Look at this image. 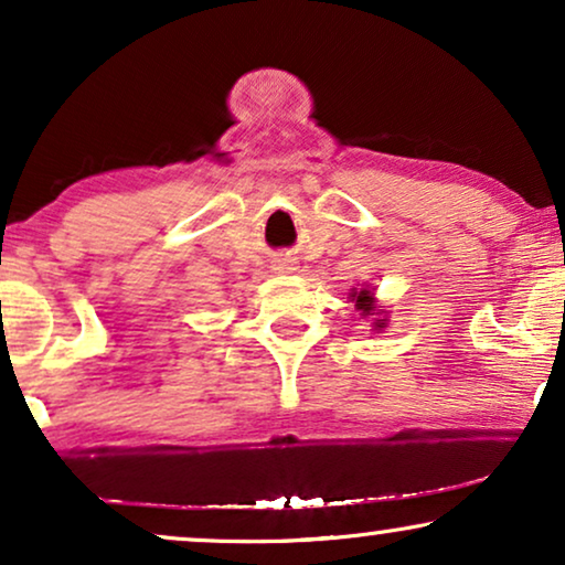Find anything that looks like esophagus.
Wrapping results in <instances>:
<instances>
[{
	"label": "esophagus",
	"mask_w": 565,
	"mask_h": 565,
	"mask_svg": "<svg viewBox=\"0 0 565 565\" xmlns=\"http://www.w3.org/2000/svg\"><path fill=\"white\" fill-rule=\"evenodd\" d=\"M273 269H275V273H292V269H296V257H292L290 252L275 254Z\"/></svg>",
	"instance_id": "obj_1"
}]
</instances>
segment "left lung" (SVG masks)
I'll return each instance as SVG.
<instances>
[{"label": "left lung", "instance_id": "left-lung-1", "mask_svg": "<svg viewBox=\"0 0 565 565\" xmlns=\"http://www.w3.org/2000/svg\"><path fill=\"white\" fill-rule=\"evenodd\" d=\"M350 298L354 300V311H360V316H370V311H375V298L370 290H358L352 288ZM385 319H375V329H383Z\"/></svg>", "mask_w": 565, "mask_h": 565}]
</instances>
